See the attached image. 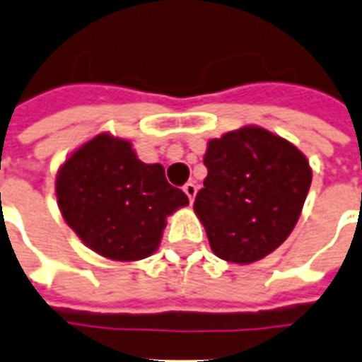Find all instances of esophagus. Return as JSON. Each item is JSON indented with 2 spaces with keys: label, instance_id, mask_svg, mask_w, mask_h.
I'll use <instances>...</instances> for the list:
<instances>
[{
  "label": "esophagus",
  "instance_id": "esophagus-1",
  "mask_svg": "<svg viewBox=\"0 0 362 362\" xmlns=\"http://www.w3.org/2000/svg\"><path fill=\"white\" fill-rule=\"evenodd\" d=\"M184 194L188 196L189 202H194V197H196V194H197V186H196V184H194V182H188V184L184 186Z\"/></svg>",
  "mask_w": 362,
  "mask_h": 362
}]
</instances>
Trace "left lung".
<instances>
[{
  "label": "left lung",
  "mask_w": 362,
  "mask_h": 362,
  "mask_svg": "<svg viewBox=\"0 0 362 362\" xmlns=\"http://www.w3.org/2000/svg\"><path fill=\"white\" fill-rule=\"evenodd\" d=\"M207 178L194 211L211 250L233 264L266 258L287 240L310 189L308 160L293 143L244 126L207 143Z\"/></svg>",
  "instance_id": "1"
}]
</instances>
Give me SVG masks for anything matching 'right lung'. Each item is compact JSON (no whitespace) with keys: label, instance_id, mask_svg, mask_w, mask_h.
Instances as JSON below:
<instances>
[{"label":"right lung","instance_id":"right-lung-1","mask_svg":"<svg viewBox=\"0 0 362 362\" xmlns=\"http://www.w3.org/2000/svg\"><path fill=\"white\" fill-rule=\"evenodd\" d=\"M59 211L90 250L135 262L158 248L166 217L188 196L166 182L160 165L141 163L132 143L98 134L62 165L56 176Z\"/></svg>","mask_w":362,"mask_h":362}]
</instances>
